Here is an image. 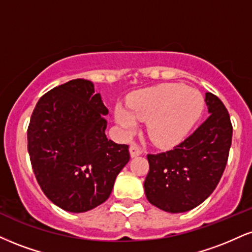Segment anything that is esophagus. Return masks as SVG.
<instances>
[{
    "instance_id": "obj_1",
    "label": "esophagus",
    "mask_w": 252,
    "mask_h": 252,
    "mask_svg": "<svg viewBox=\"0 0 252 252\" xmlns=\"http://www.w3.org/2000/svg\"><path fill=\"white\" fill-rule=\"evenodd\" d=\"M130 150V155H131V157H136V156H139L142 154V149L141 147L137 143H132L131 145H130L129 148Z\"/></svg>"
}]
</instances>
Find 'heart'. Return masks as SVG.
<instances>
[{
    "mask_svg": "<svg viewBox=\"0 0 252 252\" xmlns=\"http://www.w3.org/2000/svg\"><path fill=\"white\" fill-rule=\"evenodd\" d=\"M203 111L197 90L181 83H164L142 89L128 99V108L117 105L115 120L126 134L134 132L138 121L157 147H174L186 138Z\"/></svg>",
    "mask_w": 252,
    "mask_h": 252,
    "instance_id": "1",
    "label": "heart"
}]
</instances>
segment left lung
<instances>
[{"label":"left lung","instance_id":"obj_1","mask_svg":"<svg viewBox=\"0 0 252 252\" xmlns=\"http://www.w3.org/2000/svg\"><path fill=\"white\" fill-rule=\"evenodd\" d=\"M209 117L174 149L148 154L144 181L148 201L168 213H186L203 203L216 189L228 162L232 124L225 105L205 94Z\"/></svg>","mask_w":252,"mask_h":252}]
</instances>
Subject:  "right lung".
<instances>
[{
  "instance_id": "1",
  "label": "right lung",
  "mask_w": 252,
  "mask_h": 252,
  "mask_svg": "<svg viewBox=\"0 0 252 252\" xmlns=\"http://www.w3.org/2000/svg\"><path fill=\"white\" fill-rule=\"evenodd\" d=\"M108 109L94 84L76 78L38 99L28 126V153L44 195L70 213L105 202L129 162V145L105 136Z\"/></svg>"
}]
</instances>
